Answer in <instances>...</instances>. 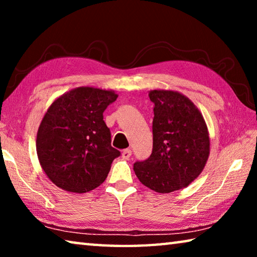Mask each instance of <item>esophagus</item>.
I'll list each match as a JSON object with an SVG mask.
<instances>
[{"instance_id": "obj_1", "label": "esophagus", "mask_w": 257, "mask_h": 257, "mask_svg": "<svg viewBox=\"0 0 257 257\" xmlns=\"http://www.w3.org/2000/svg\"><path fill=\"white\" fill-rule=\"evenodd\" d=\"M121 156H122V159L128 160L130 156H132V150H129V149L123 150L122 153H121Z\"/></svg>"}]
</instances>
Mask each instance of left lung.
<instances>
[{
  "instance_id": "8db88e82",
  "label": "left lung",
  "mask_w": 257,
  "mask_h": 257,
  "mask_svg": "<svg viewBox=\"0 0 257 257\" xmlns=\"http://www.w3.org/2000/svg\"><path fill=\"white\" fill-rule=\"evenodd\" d=\"M153 151L134 164L143 185L167 194L191 184L201 175L210 155V137L197 106L176 90L154 89Z\"/></svg>"
}]
</instances>
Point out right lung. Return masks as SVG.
Segmentation results:
<instances>
[{
    "mask_svg": "<svg viewBox=\"0 0 257 257\" xmlns=\"http://www.w3.org/2000/svg\"><path fill=\"white\" fill-rule=\"evenodd\" d=\"M114 90L81 86L59 96L38 127L36 151L45 175L59 188L87 193L106 179L120 152L111 146L103 112Z\"/></svg>",
    "mask_w": 257,
    "mask_h": 257,
    "instance_id": "1",
    "label": "right lung"
}]
</instances>
